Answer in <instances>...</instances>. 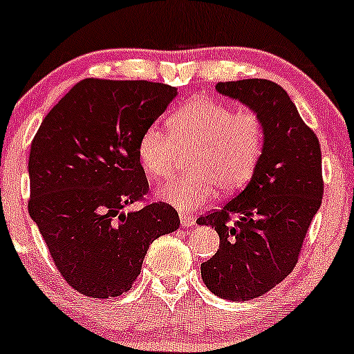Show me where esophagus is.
I'll use <instances>...</instances> for the list:
<instances>
[{"label":"esophagus","mask_w":354,"mask_h":354,"mask_svg":"<svg viewBox=\"0 0 354 354\" xmlns=\"http://www.w3.org/2000/svg\"><path fill=\"white\" fill-rule=\"evenodd\" d=\"M180 223H182V226H194V218L191 214H189V212H180Z\"/></svg>","instance_id":"34e87169"}]
</instances>
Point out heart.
<instances>
[{"instance_id": "1", "label": "heart", "mask_w": 354, "mask_h": 354, "mask_svg": "<svg viewBox=\"0 0 354 354\" xmlns=\"http://www.w3.org/2000/svg\"><path fill=\"white\" fill-rule=\"evenodd\" d=\"M169 133L148 127L136 142L140 165L155 180L176 174L180 157H191V176L176 178L158 192L178 211L191 212L216 196L241 191L257 172L267 140L263 118L254 109L199 96L169 118Z\"/></svg>"}]
</instances>
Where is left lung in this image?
I'll return each instance as SVG.
<instances>
[{"label": "left lung", "mask_w": 354, "mask_h": 354, "mask_svg": "<svg viewBox=\"0 0 354 354\" xmlns=\"http://www.w3.org/2000/svg\"><path fill=\"white\" fill-rule=\"evenodd\" d=\"M216 89L260 113L267 140L250 184L223 209L197 219L219 234V250L201 263V275L218 297L250 300L267 294L297 265L324 194L321 147L282 86L243 79L219 82Z\"/></svg>", "instance_id": "obj_1"}]
</instances>
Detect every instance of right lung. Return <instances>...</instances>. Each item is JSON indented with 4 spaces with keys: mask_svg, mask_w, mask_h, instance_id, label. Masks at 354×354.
<instances>
[{
    "mask_svg": "<svg viewBox=\"0 0 354 354\" xmlns=\"http://www.w3.org/2000/svg\"><path fill=\"white\" fill-rule=\"evenodd\" d=\"M177 96L150 81L82 79L41 121L28 160V212L60 275L94 299L131 288L153 239L176 231L177 211L147 203L140 135ZM133 202L140 212L124 213Z\"/></svg>",
    "mask_w": 354,
    "mask_h": 354,
    "instance_id": "right-lung-1",
    "label": "right lung"
}]
</instances>
